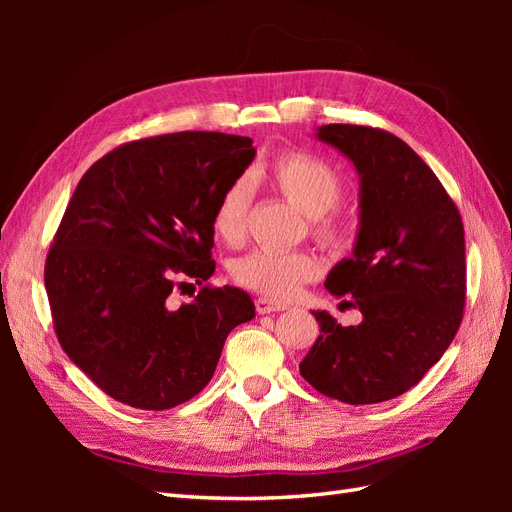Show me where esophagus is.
I'll return each mask as SVG.
<instances>
[{
    "label": "esophagus",
    "instance_id": "esophagus-1",
    "mask_svg": "<svg viewBox=\"0 0 512 512\" xmlns=\"http://www.w3.org/2000/svg\"><path fill=\"white\" fill-rule=\"evenodd\" d=\"M254 303H256L258 314H273V312H284V309H286V303L273 301L269 297H258Z\"/></svg>",
    "mask_w": 512,
    "mask_h": 512
}]
</instances>
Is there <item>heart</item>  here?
<instances>
[{
	"label": "heart",
	"mask_w": 512,
	"mask_h": 512,
	"mask_svg": "<svg viewBox=\"0 0 512 512\" xmlns=\"http://www.w3.org/2000/svg\"><path fill=\"white\" fill-rule=\"evenodd\" d=\"M267 179L288 203L312 218V235L331 252L350 245V226L337 203L344 194V181L337 170L314 153L288 149L269 164ZM252 181L239 177L220 194L213 209V232L226 245L237 247L245 241L252 209ZM232 280L247 290L271 299H290L305 284L320 275V262L307 252L256 250L230 265Z\"/></svg>",
	"instance_id": "heart-1"
}]
</instances>
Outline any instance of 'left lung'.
Here are the masks:
<instances>
[{
    "mask_svg": "<svg viewBox=\"0 0 512 512\" xmlns=\"http://www.w3.org/2000/svg\"><path fill=\"white\" fill-rule=\"evenodd\" d=\"M320 141L361 175V228L354 254L324 286L363 322L342 327L314 312L320 337L299 365L322 395L350 406L410 391L451 346L466 305V239L453 198L395 134L329 123Z\"/></svg>",
    "mask_w": 512,
    "mask_h": 512,
    "instance_id": "1",
    "label": "left lung"
}]
</instances>
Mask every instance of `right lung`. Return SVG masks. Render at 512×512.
<instances>
[{
	"label": "right lung",
	"instance_id": "obj_1",
	"mask_svg": "<svg viewBox=\"0 0 512 512\" xmlns=\"http://www.w3.org/2000/svg\"><path fill=\"white\" fill-rule=\"evenodd\" d=\"M252 138L175 132L119 145L91 166L44 265L53 327L98 389L138 410H168L205 389L228 333L256 316L215 271L213 209L252 164ZM192 276L190 304L167 297Z\"/></svg>",
	"mask_w": 512,
	"mask_h": 512
}]
</instances>
